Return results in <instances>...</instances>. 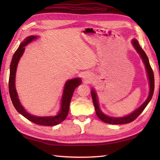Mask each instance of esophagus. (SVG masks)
<instances>
[{
	"mask_svg": "<svg viewBox=\"0 0 160 160\" xmlns=\"http://www.w3.org/2000/svg\"><path fill=\"white\" fill-rule=\"evenodd\" d=\"M83 79L85 83H89L93 79V75L90 72H85L83 76Z\"/></svg>",
	"mask_w": 160,
	"mask_h": 160,
	"instance_id": "obj_1",
	"label": "esophagus"
}]
</instances>
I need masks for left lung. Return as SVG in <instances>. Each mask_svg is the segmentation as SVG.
Listing matches in <instances>:
<instances>
[{"instance_id":"1","label":"left lung","mask_w":160,"mask_h":160,"mask_svg":"<svg viewBox=\"0 0 160 160\" xmlns=\"http://www.w3.org/2000/svg\"><path fill=\"white\" fill-rule=\"evenodd\" d=\"M132 43L135 48V49L136 50L139 56L141 57L143 61V64L146 67V69L147 71V75L149 79V95L146 101L140 106L139 108H138L136 110H135L132 113L129 115H128L126 116H124V117H120V118H115V117H111V116H108L105 115L102 112V111L101 110L99 105V101L98 99V95H97L96 91L94 89H92L91 91V97L92 99H93V102L94 104V107L95 109V112L98 117L101 120L103 121V122L107 123L109 124H125V123H128L133 122L135 119H136L138 116L142 113V111L144 110V109L146 108V106L149 103V102L151 101L152 96L153 94L154 91V75L153 70L152 69L151 66H150L149 62L148 57L146 52L142 49V47L139 46L138 41L135 38H133L132 41Z\"/></svg>"}]
</instances>
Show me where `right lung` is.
<instances>
[{"mask_svg":"<svg viewBox=\"0 0 160 160\" xmlns=\"http://www.w3.org/2000/svg\"><path fill=\"white\" fill-rule=\"evenodd\" d=\"M37 36L32 35L28 36L25 38L13 55L10 65V75H9L8 81L9 93H10V97L14 107L19 113L29 120L30 122L35 124L46 125V126H52V125H58L62 122H63L67 118L69 113V105L72 96L73 95L75 89L81 84V79L77 77V78L67 81L62 95L61 108L59 112L56 115L40 117V116H35L28 113L25 108H23V106L20 102V100L18 99L15 88V77L18 61L23 55L24 51H25V46H27L28 43H30L32 41L37 39Z\"/></svg>","mask_w":160,"mask_h":160,"instance_id":"obj_1","label":"right lung"}]
</instances>
